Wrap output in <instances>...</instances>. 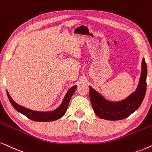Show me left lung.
<instances>
[{"mask_svg":"<svg viewBox=\"0 0 152 152\" xmlns=\"http://www.w3.org/2000/svg\"><path fill=\"white\" fill-rule=\"evenodd\" d=\"M147 68L145 58L142 60L141 73L136 90L120 101L107 99L103 95L90 88V99L93 110L97 116L108 120H119L126 118L139 108L146 93Z\"/></svg>","mask_w":152,"mask_h":152,"instance_id":"obj_1","label":"left lung"}]
</instances>
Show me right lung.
Returning a JSON list of instances; mask_svg holds the SVG:
<instances>
[{"instance_id": "1", "label": "right lung", "mask_w": 152, "mask_h": 152, "mask_svg": "<svg viewBox=\"0 0 152 152\" xmlns=\"http://www.w3.org/2000/svg\"><path fill=\"white\" fill-rule=\"evenodd\" d=\"M76 88H77L76 85L72 87L66 92L61 104L55 110L51 111H37L25 108V107L20 106V105L17 104L12 99V98L10 96L7 91V94L8 99L10 100V102L11 103L12 106L15 108V110H17L19 113H21L22 115H25L26 117H27L30 120L35 121V122H51V121H55L61 118L64 115V113H66V110H67L69 101L71 98H72V95L74 94Z\"/></svg>"}]
</instances>
